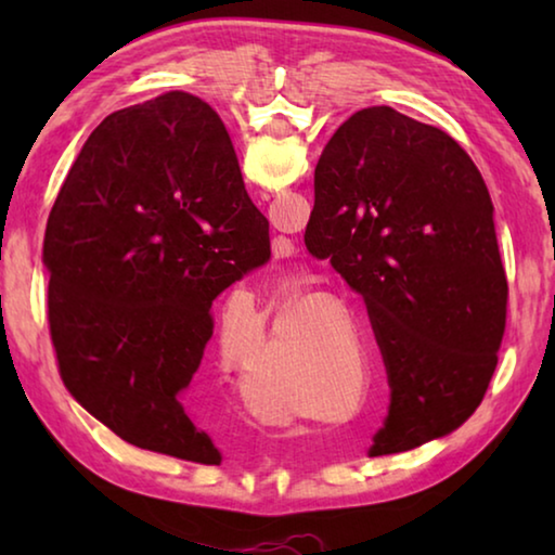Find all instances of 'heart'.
I'll list each match as a JSON object with an SVG mask.
<instances>
[{
  "label": "heart",
  "mask_w": 555,
  "mask_h": 555,
  "mask_svg": "<svg viewBox=\"0 0 555 555\" xmlns=\"http://www.w3.org/2000/svg\"><path fill=\"white\" fill-rule=\"evenodd\" d=\"M333 362L325 350H306L286 335H274L249 370L251 387L274 393L271 418H294L308 399L331 377Z\"/></svg>",
  "instance_id": "b5f03b06"
}]
</instances>
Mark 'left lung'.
Returning a JSON list of instances; mask_svg holds the SVG:
<instances>
[{"label":"left lung","instance_id":"obj_1","mask_svg":"<svg viewBox=\"0 0 555 555\" xmlns=\"http://www.w3.org/2000/svg\"><path fill=\"white\" fill-rule=\"evenodd\" d=\"M492 210L465 149L387 105L318 158L306 247L362 294L391 389L370 455L446 436L485 399L506 321Z\"/></svg>","mask_w":555,"mask_h":555}]
</instances>
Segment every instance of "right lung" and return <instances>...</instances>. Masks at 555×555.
Masks as SVG:
<instances>
[{
    "instance_id": "1",
    "label": "right lung",
    "mask_w": 555,
    "mask_h": 555,
    "mask_svg": "<svg viewBox=\"0 0 555 555\" xmlns=\"http://www.w3.org/2000/svg\"><path fill=\"white\" fill-rule=\"evenodd\" d=\"M271 255L208 102L164 92L100 121L46 224L49 323L61 379L127 443L220 465L188 416L212 300Z\"/></svg>"
}]
</instances>
